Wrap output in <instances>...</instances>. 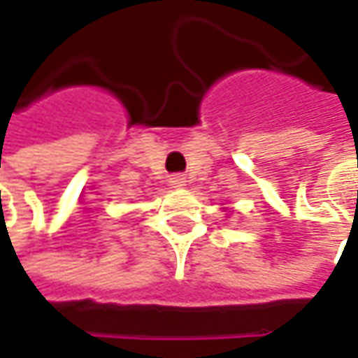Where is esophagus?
I'll use <instances>...</instances> for the list:
<instances>
[{"instance_id":"esophagus-1","label":"esophagus","mask_w":358,"mask_h":358,"mask_svg":"<svg viewBox=\"0 0 358 358\" xmlns=\"http://www.w3.org/2000/svg\"><path fill=\"white\" fill-rule=\"evenodd\" d=\"M171 185L173 187H185V179L177 175V177H173L171 179Z\"/></svg>"}]
</instances>
